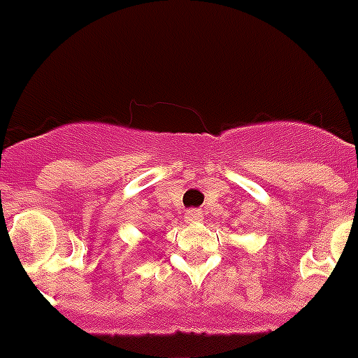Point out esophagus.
Returning a JSON list of instances; mask_svg holds the SVG:
<instances>
[{
	"label": "esophagus",
	"mask_w": 358,
	"mask_h": 358,
	"mask_svg": "<svg viewBox=\"0 0 358 358\" xmlns=\"http://www.w3.org/2000/svg\"><path fill=\"white\" fill-rule=\"evenodd\" d=\"M202 219H204V213L201 210H187L185 212V221L187 223H201Z\"/></svg>",
	"instance_id": "34e87169"
}]
</instances>
